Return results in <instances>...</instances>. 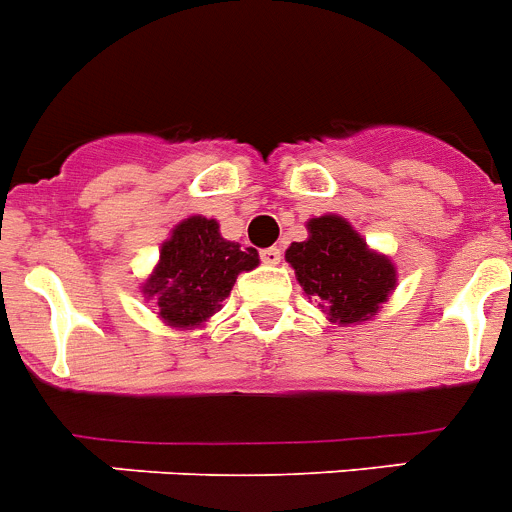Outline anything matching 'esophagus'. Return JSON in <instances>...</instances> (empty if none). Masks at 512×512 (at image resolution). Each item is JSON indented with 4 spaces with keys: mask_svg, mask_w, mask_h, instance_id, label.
<instances>
[{
    "mask_svg": "<svg viewBox=\"0 0 512 512\" xmlns=\"http://www.w3.org/2000/svg\"><path fill=\"white\" fill-rule=\"evenodd\" d=\"M260 260L265 265H277L282 260V250L280 247H265V250H260Z\"/></svg>",
    "mask_w": 512,
    "mask_h": 512,
    "instance_id": "esophagus-1",
    "label": "esophagus"
}]
</instances>
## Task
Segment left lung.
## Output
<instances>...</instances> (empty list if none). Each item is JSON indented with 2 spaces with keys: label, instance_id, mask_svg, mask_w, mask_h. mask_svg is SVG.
<instances>
[{
  "label": "left lung",
  "instance_id": "obj_1",
  "mask_svg": "<svg viewBox=\"0 0 512 512\" xmlns=\"http://www.w3.org/2000/svg\"><path fill=\"white\" fill-rule=\"evenodd\" d=\"M307 230L310 237L285 252L305 295L320 300L337 325L370 320L395 287L393 262L367 250L342 217H315Z\"/></svg>",
  "mask_w": 512,
  "mask_h": 512
}]
</instances>
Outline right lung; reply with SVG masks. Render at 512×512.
Wrapping results in <instances>:
<instances>
[{
	"label": "right lung",
	"instance_id": "obj_1",
	"mask_svg": "<svg viewBox=\"0 0 512 512\" xmlns=\"http://www.w3.org/2000/svg\"><path fill=\"white\" fill-rule=\"evenodd\" d=\"M252 247L227 242L215 220L190 217L162 245L160 265L145 282V295L160 307V317L175 327H192L220 310L237 275L257 267Z\"/></svg>",
	"mask_w": 512,
	"mask_h": 512
}]
</instances>
